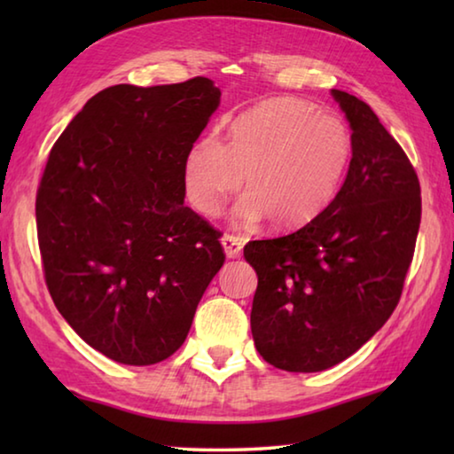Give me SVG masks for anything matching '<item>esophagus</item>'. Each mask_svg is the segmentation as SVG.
Masks as SVG:
<instances>
[{
  "label": "esophagus",
  "mask_w": 454,
  "mask_h": 454,
  "mask_svg": "<svg viewBox=\"0 0 454 454\" xmlns=\"http://www.w3.org/2000/svg\"><path fill=\"white\" fill-rule=\"evenodd\" d=\"M222 246H224L228 258H240L242 256V246L244 242L234 234L222 236Z\"/></svg>",
  "instance_id": "esophagus-1"
}]
</instances>
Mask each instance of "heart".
<instances>
[{"label": "heart", "instance_id": "b5f03b06", "mask_svg": "<svg viewBox=\"0 0 454 454\" xmlns=\"http://www.w3.org/2000/svg\"><path fill=\"white\" fill-rule=\"evenodd\" d=\"M352 153L350 129L334 114L298 98H270L240 114L228 142L204 136L184 164V186L194 208L214 216L244 188L236 220L298 228L326 208L340 188Z\"/></svg>", "mask_w": 454, "mask_h": 454}]
</instances>
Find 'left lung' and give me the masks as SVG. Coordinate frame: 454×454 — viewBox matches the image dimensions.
<instances>
[{
	"mask_svg": "<svg viewBox=\"0 0 454 454\" xmlns=\"http://www.w3.org/2000/svg\"><path fill=\"white\" fill-rule=\"evenodd\" d=\"M352 128L347 180L309 224L250 240L258 274L250 326L268 364L318 372L363 347L401 301L420 226L409 156L363 99L333 90Z\"/></svg>",
	"mask_w": 454,
	"mask_h": 454,
	"instance_id": "left-lung-1",
	"label": "left lung"
}]
</instances>
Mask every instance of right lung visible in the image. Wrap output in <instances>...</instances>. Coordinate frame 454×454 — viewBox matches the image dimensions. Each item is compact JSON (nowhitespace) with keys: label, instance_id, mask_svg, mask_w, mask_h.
Here are the masks:
<instances>
[{"label":"right lung","instance_id":"1","mask_svg":"<svg viewBox=\"0 0 454 454\" xmlns=\"http://www.w3.org/2000/svg\"><path fill=\"white\" fill-rule=\"evenodd\" d=\"M218 106L202 75L120 83L50 152L35 196L43 278L67 325L116 363L174 355L226 260L220 230L184 206V164Z\"/></svg>","mask_w":454,"mask_h":454}]
</instances>
